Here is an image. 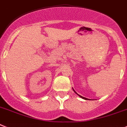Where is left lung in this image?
<instances>
[{"instance_id":"obj_1","label":"left lung","mask_w":127,"mask_h":127,"mask_svg":"<svg viewBox=\"0 0 127 127\" xmlns=\"http://www.w3.org/2000/svg\"><path fill=\"white\" fill-rule=\"evenodd\" d=\"M73 91H74V90H73ZM74 92H75V93H76V92H75V91H74ZM76 94H77V93H76ZM79 95V96H80V97H82V99H86V100H87V98H85V97H83L81 96V95Z\"/></svg>"}]
</instances>
